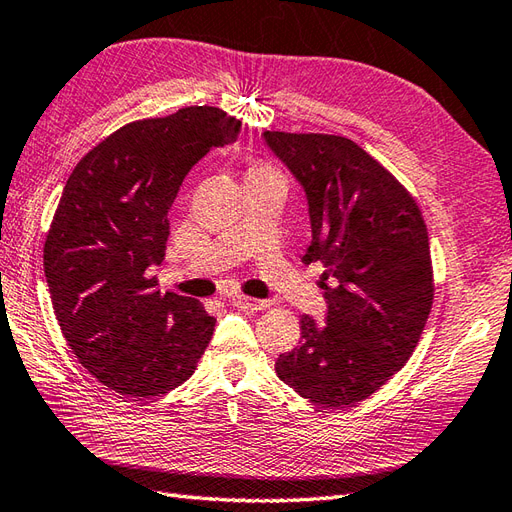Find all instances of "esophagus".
Segmentation results:
<instances>
[{
  "instance_id": "obj_1",
  "label": "esophagus",
  "mask_w": 512,
  "mask_h": 512,
  "mask_svg": "<svg viewBox=\"0 0 512 512\" xmlns=\"http://www.w3.org/2000/svg\"><path fill=\"white\" fill-rule=\"evenodd\" d=\"M231 303L238 307V309H248V311H264V309H268V300H257V298L244 296V294L231 296Z\"/></svg>"
}]
</instances>
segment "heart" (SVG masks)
I'll list each match as a JSON object with an SVG mask.
<instances>
[{"instance_id": "obj_1", "label": "heart", "mask_w": 512, "mask_h": 512, "mask_svg": "<svg viewBox=\"0 0 512 512\" xmlns=\"http://www.w3.org/2000/svg\"><path fill=\"white\" fill-rule=\"evenodd\" d=\"M255 170H270V168H266V166H253L251 173H255Z\"/></svg>"}]
</instances>
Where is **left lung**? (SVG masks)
I'll return each mask as SVG.
<instances>
[{
	"mask_svg": "<svg viewBox=\"0 0 512 512\" xmlns=\"http://www.w3.org/2000/svg\"><path fill=\"white\" fill-rule=\"evenodd\" d=\"M305 188L320 261L324 326L300 318V342L274 370L298 396L324 406L370 398L402 370L435 298L428 231L411 192L357 142L333 134L264 131Z\"/></svg>",
	"mask_w": 512,
	"mask_h": 512,
	"instance_id": "8db88e82",
	"label": "left lung"
}]
</instances>
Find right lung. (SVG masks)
<instances>
[{"label": "right lung", "mask_w": 512, "mask_h": 512, "mask_svg": "<svg viewBox=\"0 0 512 512\" xmlns=\"http://www.w3.org/2000/svg\"><path fill=\"white\" fill-rule=\"evenodd\" d=\"M240 131L242 121L212 106L127 123L77 162L62 190L43 248L51 305L77 361L121 396L186 383L214 335L199 300L160 294L149 268L166 255L181 181Z\"/></svg>", "instance_id": "add662e5"}]
</instances>
